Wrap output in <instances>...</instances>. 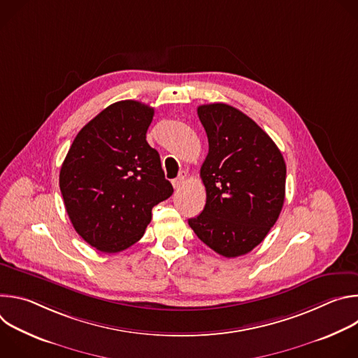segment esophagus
I'll use <instances>...</instances> for the list:
<instances>
[{
  "instance_id": "obj_1",
  "label": "esophagus",
  "mask_w": 358,
  "mask_h": 358,
  "mask_svg": "<svg viewBox=\"0 0 358 358\" xmlns=\"http://www.w3.org/2000/svg\"><path fill=\"white\" fill-rule=\"evenodd\" d=\"M185 181H187V173L184 171V173H181L176 180H173V187H174L176 189H180V188L185 184Z\"/></svg>"
}]
</instances>
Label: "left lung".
<instances>
[{
    "label": "left lung",
    "mask_w": 358,
    "mask_h": 358,
    "mask_svg": "<svg viewBox=\"0 0 358 358\" xmlns=\"http://www.w3.org/2000/svg\"><path fill=\"white\" fill-rule=\"evenodd\" d=\"M196 113L210 147L199 174L207 201L188 224L213 250L236 258L258 246L278 221L286 164L273 140L241 110L211 103Z\"/></svg>",
    "instance_id": "8db88e82"
}]
</instances>
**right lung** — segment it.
<instances>
[{
  "instance_id": "obj_1",
  "label": "right lung",
  "mask_w": 358,
  "mask_h": 358,
  "mask_svg": "<svg viewBox=\"0 0 358 358\" xmlns=\"http://www.w3.org/2000/svg\"><path fill=\"white\" fill-rule=\"evenodd\" d=\"M152 116L155 109L140 101H116L78 133L62 163L59 187L69 220L100 252L136 243L152 207L174 191L145 140Z\"/></svg>"
}]
</instances>
